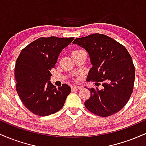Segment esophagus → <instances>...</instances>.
I'll use <instances>...</instances> for the list:
<instances>
[{
	"label": "esophagus",
	"instance_id": "esophagus-1",
	"mask_svg": "<svg viewBox=\"0 0 146 146\" xmlns=\"http://www.w3.org/2000/svg\"><path fill=\"white\" fill-rule=\"evenodd\" d=\"M82 88V87L80 86H73L71 87V90H80Z\"/></svg>",
	"mask_w": 146,
	"mask_h": 146
}]
</instances>
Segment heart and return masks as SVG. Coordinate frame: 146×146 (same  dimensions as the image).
Wrapping results in <instances>:
<instances>
[{"label": "heart", "mask_w": 146, "mask_h": 146, "mask_svg": "<svg viewBox=\"0 0 146 146\" xmlns=\"http://www.w3.org/2000/svg\"><path fill=\"white\" fill-rule=\"evenodd\" d=\"M82 49H80V48H77V49H75V50H73V51H72V53H77V52H78V51H82ZM72 53H71V54H72Z\"/></svg>", "instance_id": "b5f03b06"}]
</instances>
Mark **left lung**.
<instances>
[{
  "label": "left lung",
  "instance_id": "1",
  "mask_svg": "<svg viewBox=\"0 0 146 146\" xmlns=\"http://www.w3.org/2000/svg\"><path fill=\"white\" fill-rule=\"evenodd\" d=\"M74 44L84 48L89 54L93 67L87 81L102 85L88 89L86 108L100 117H108L119 111L128 102L133 91L135 68L131 56L123 45L100 33L78 38Z\"/></svg>",
  "mask_w": 146,
  "mask_h": 146
}]
</instances>
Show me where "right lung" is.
Instances as JSON below:
<instances>
[{"label": "right lung", "instance_id": "add662e5", "mask_svg": "<svg viewBox=\"0 0 146 146\" xmlns=\"http://www.w3.org/2000/svg\"><path fill=\"white\" fill-rule=\"evenodd\" d=\"M73 39L42 37L25 46L18 56L14 71L16 91L25 106L35 115L48 116L59 111L71 93L68 85L56 88L48 80L60 52Z\"/></svg>", "mask_w": 146, "mask_h": 146}]
</instances>
